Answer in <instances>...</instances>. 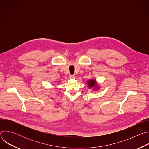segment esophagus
<instances>
[{"label": "esophagus", "mask_w": 149, "mask_h": 149, "mask_svg": "<svg viewBox=\"0 0 149 149\" xmlns=\"http://www.w3.org/2000/svg\"><path fill=\"white\" fill-rule=\"evenodd\" d=\"M75 76L74 75H69V78L70 79H74V78H75Z\"/></svg>", "instance_id": "esophagus-1"}]
</instances>
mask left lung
Returning <instances> with one entry per match:
<instances>
[{
	"label": "left lung",
	"mask_w": 149,
	"mask_h": 149,
	"mask_svg": "<svg viewBox=\"0 0 149 149\" xmlns=\"http://www.w3.org/2000/svg\"><path fill=\"white\" fill-rule=\"evenodd\" d=\"M88 86L90 87H93L94 86H95V80L94 79H91L89 81H88Z\"/></svg>",
	"instance_id": "8db88e82"
}]
</instances>
